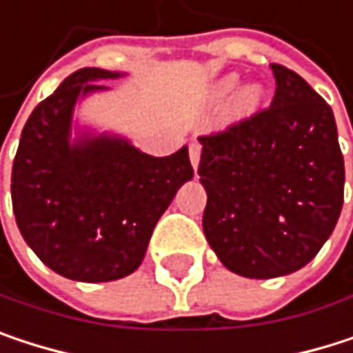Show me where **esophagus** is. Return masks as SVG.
<instances>
[{
    "mask_svg": "<svg viewBox=\"0 0 353 353\" xmlns=\"http://www.w3.org/2000/svg\"><path fill=\"white\" fill-rule=\"evenodd\" d=\"M189 158H191L193 168L197 170V166H199V158H201V145H199V143H191V145H189Z\"/></svg>",
    "mask_w": 353,
    "mask_h": 353,
    "instance_id": "obj_1",
    "label": "esophagus"
}]
</instances>
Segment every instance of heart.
<instances>
[{
  "mask_svg": "<svg viewBox=\"0 0 353 353\" xmlns=\"http://www.w3.org/2000/svg\"><path fill=\"white\" fill-rule=\"evenodd\" d=\"M236 86H239V80H236L234 76L224 78V80H220V82L214 86V90H212V98H214L218 104H222V102H226V100L234 94ZM259 100H261V92H259V88L247 86V88H243L236 96H234V102H232L234 112H236V114H249V112H253V110L259 106Z\"/></svg>",
  "mask_w": 353,
  "mask_h": 353,
  "instance_id": "obj_1",
  "label": "heart"
}]
</instances>
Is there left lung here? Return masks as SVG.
Instances as JSON below:
<instances>
[{
  "instance_id": "8db88e82",
  "label": "left lung",
  "mask_w": 353,
  "mask_h": 353,
  "mask_svg": "<svg viewBox=\"0 0 353 353\" xmlns=\"http://www.w3.org/2000/svg\"><path fill=\"white\" fill-rule=\"evenodd\" d=\"M271 104L201 135L203 232L226 269L253 279L314 259L343 208V154L331 106L296 72L271 63Z\"/></svg>"
}]
</instances>
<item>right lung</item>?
<instances>
[{
	"label": "right lung",
	"instance_id": "1",
	"mask_svg": "<svg viewBox=\"0 0 353 353\" xmlns=\"http://www.w3.org/2000/svg\"><path fill=\"white\" fill-rule=\"evenodd\" d=\"M119 76L84 68L65 78L28 117L12 166V205L26 245L76 281L133 273L160 216L193 179L187 148L154 158L117 135L70 143L78 98Z\"/></svg>",
	"mask_w": 353,
	"mask_h": 353
}]
</instances>
